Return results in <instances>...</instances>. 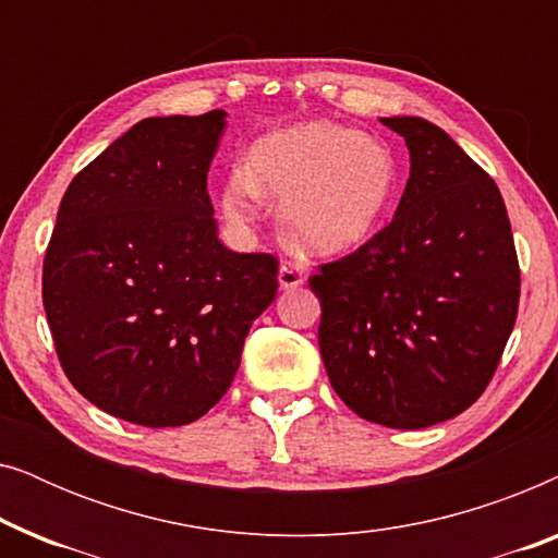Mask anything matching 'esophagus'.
<instances>
[{
  "label": "esophagus",
  "mask_w": 558,
  "mask_h": 558,
  "mask_svg": "<svg viewBox=\"0 0 558 558\" xmlns=\"http://www.w3.org/2000/svg\"><path fill=\"white\" fill-rule=\"evenodd\" d=\"M304 284V274L296 264L292 262H281L279 266V287L281 289H296Z\"/></svg>",
  "instance_id": "1"
}]
</instances>
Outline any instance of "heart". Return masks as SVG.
Wrapping results in <instances>:
<instances>
[{
    "mask_svg": "<svg viewBox=\"0 0 558 558\" xmlns=\"http://www.w3.org/2000/svg\"><path fill=\"white\" fill-rule=\"evenodd\" d=\"M399 187V165L384 142L355 129L307 121L264 134L248 162L228 172L220 210L248 228L264 195L281 197V228L304 251L340 254L361 246L386 218Z\"/></svg>",
    "mask_w": 558,
    "mask_h": 558,
    "instance_id": "b5f03b06",
    "label": "heart"
}]
</instances>
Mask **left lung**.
I'll list each match as a JSON object with an SVG mask.
<instances>
[{
    "label": "left lung",
    "instance_id": "8db88e82",
    "mask_svg": "<svg viewBox=\"0 0 558 558\" xmlns=\"http://www.w3.org/2000/svg\"><path fill=\"white\" fill-rule=\"evenodd\" d=\"M411 172L391 223L310 277L323 304L319 353L361 418L424 429L490 384L521 296L513 231L490 174L418 117L380 119Z\"/></svg>",
    "mask_w": 558,
    "mask_h": 558
}]
</instances>
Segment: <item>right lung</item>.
<instances>
[{
    "instance_id": "right-lung-1",
    "label": "right lung",
    "mask_w": 558,
    "mask_h": 558,
    "mask_svg": "<svg viewBox=\"0 0 558 558\" xmlns=\"http://www.w3.org/2000/svg\"><path fill=\"white\" fill-rule=\"evenodd\" d=\"M226 111L151 117L75 174L45 251L43 304L75 391L151 426L223 399L279 262L218 241L208 170Z\"/></svg>"
}]
</instances>
